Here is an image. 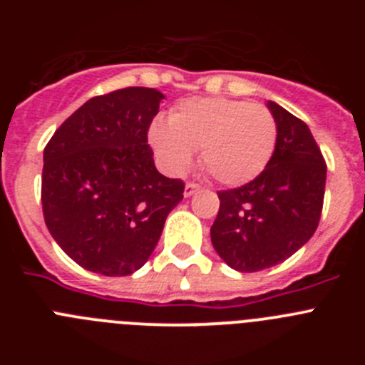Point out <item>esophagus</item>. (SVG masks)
<instances>
[{
  "label": "esophagus",
  "instance_id": "obj_1",
  "mask_svg": "<svg viewBox=\"0 0 365 365\" xmlns=\"http://www.w3.org/2000/svg\"><path fill=\"white\" fill-rule=\"evenodd\" d=\"M199 186L197 185H193V182H186L185 185V197H192L193 193H197L199 192Z\"/></svg>",
  "mask_w": 365,
  "mask_h": 365
}]
</instances>
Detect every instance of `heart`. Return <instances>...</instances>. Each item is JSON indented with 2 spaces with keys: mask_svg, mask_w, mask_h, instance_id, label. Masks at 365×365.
Masks as SVG:
<instances>
[{
  "mask_svg": "<svg viewBox=\"0 0 365 365\" xmlns=\"http://www.w3.org/2000/svg\"><path fill=\"white\" fill-rule=\"evenodd\" d=\"M278 125L261 104L222 96L186 98L170 122L150 125V144L168 172L182 175L201 150V164L225 186L256 179L276 148Z\"/></svg>",
  "mask_w": 365,
  "mask_h": 365,
  "instance_id": "1",
  "label": "heart"
}]
</instances>
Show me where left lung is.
I'll return each instance as SVG.
<instances>
[{"instance_id": "obj_1", "label": "left lung", "mask_w": 365, "mask_h": 365, "mask_svg": "<svg viewBox=\"0 0 365 365\" xmlns=\"http://www.w3.org/2000/svg\"><path fill=\"white\" fill-rule=\"evenodd\" d=\"M276 148L254 180L219 192L212 245L230 269L257 272L298 252L314 234L324 206L327 166L305 122L269 100Z\"/></svg>"}]
</instances>
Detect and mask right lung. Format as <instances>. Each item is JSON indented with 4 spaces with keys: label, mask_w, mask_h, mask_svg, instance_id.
<instances>
[{
    "label": "right lung",
    "mask_w": 365,
    "mask_h": 365,
    "mask_svg": "<svg viewBox=\"0 0 365 365\" xmlns=\"http://www.w3.org/2000/svg\"><path fill=\"white\" fill-rule=\"evenodd\" d=\"M164 95L125 87L87 100L43 150L45 225L80 267L128 276L150 259L185 185L157 172L148 128Z\"/></svg>",
    "instance_id": "add662e5"
}]
</instances>
